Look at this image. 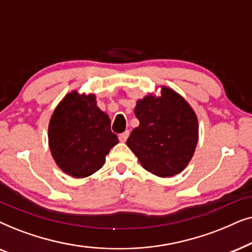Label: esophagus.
<instances>
[{
	"mask_svg": "<svg viewBox=\"0 0 252 252\" xmlns=\"http://www.w3.org/2000/svg\"><path fill=\"white\" fill-rule=\"evenodd\" d=\"M129 135H130V131H129V130H126V131H124V132L120 133V136H119V139L121 140V142H126V140L128 139Z\"/></svg>",
	"mask_w": 252,
	"mask_h": 252,
	"instance_id": "esophagus-1",
	"label": "esophagus"
}]
</instances>
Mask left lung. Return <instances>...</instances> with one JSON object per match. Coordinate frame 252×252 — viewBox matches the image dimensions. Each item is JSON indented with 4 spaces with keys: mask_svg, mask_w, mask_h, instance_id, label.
<instances>
[{
    "mask_svg": "<svg viewBox=\"0 0 252 252\" xmlns=\"http://www.w3.org/2000/svg\"><path fill=\"white\" fill-rule=\"evenodd\" d=\"M135 115L139 126L126 145L144 168L161 177L182 172L198 142V121L189 103L163 87L158 98L147 95L138 100Z\"/></svg>",
    "mask_w": 252,
    "mask_h": 252,
    "instance_id": "obj_1",
    "label": "left lung"
}]
</instances>
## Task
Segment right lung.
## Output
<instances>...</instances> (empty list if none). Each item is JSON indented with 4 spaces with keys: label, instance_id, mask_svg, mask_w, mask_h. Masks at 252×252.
Returning a JSON list of instances; mask_svg holds the SVG:
<instances>
[{
    "label": "right lung",
    "instance_id": "right-lung-1",
    "mask_svg": "<svg viewBox=\"0 0 252 252\" xmlns=\"http://www.w3.org/2000/svg\"><path fill=\"white\" fill-rule=\"evenodd\" d=\"M48 139L54 160L73 177H86L99 170L110 149L119 143L95 96L76 91L65 95L54 110Z\"/></svg>",
    "mask_w": 252,
    "mask_h": 252
}]
</instances>
